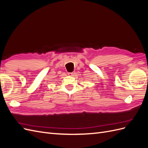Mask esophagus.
<instances>
[{"instance_id":"1","label":"esophagus","mask_w":148,"mask_h":148,"mask_svg":"<svg viewBox=\"0 0 148 148\" xmlns=\"http://www.w3.org/2000/svg\"><path fill=\"white\" fill-rule=\"evenodd\" d=\"M73 72H69V73H68V75H69V76H70V77H71V76H73Z\"/></svg>"}]
</instances>
